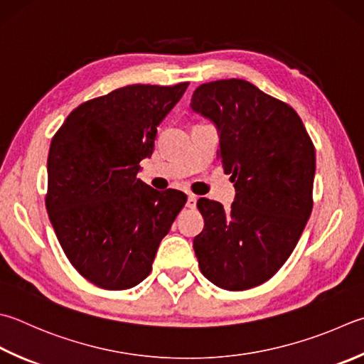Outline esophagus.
I'll use <instances>...</instances> for the list:
<instances>
[{
    "mask_svg": "<svg viewBox=\"0 0 364 364\" xmlns=\"http://www.w3.org/2000/svg\"><path fill=\"white\" fill-rule=\"evenodd\" d=\"M196 201H198V196H195V195H188L187 208H190V209H195V208H196Z\"/></svg>",
    "mask_w": 364,
    "mask_h": 364,
    "instance_id": "34e87169",
    "label": "esophagus"
}]
</instances>
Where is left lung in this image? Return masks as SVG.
<instances>
[{"instance_id": "obj_1", "label": "left lung", "mask_w": 364, "mask_h": 364, "mask_svg": "<svg viewBox=\"0 0 364 364\" xmlns=\"http://www.w3.org/2000/svg\"><path fill=\"white\" fill-rule=\"evenodd\" d=\"M190 107L215 125L217 159L236 190L228 210L198 200V264L223 290L253 289L282 267L309 220L314 144L293 107L242 79L200 85Z\"/></svg>"}]
</instances>
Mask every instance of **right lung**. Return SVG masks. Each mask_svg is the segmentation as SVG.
<instances>
[{
	"mask_svg": "<svg viewBox=\"0 0 364 364\" xmlns=\"http://www.w3.org/2000/svg\"><path fill=\"white\" fill-rule=\"evenodd\" d=\"M188 87L127 85L84 102L50 142L46 208L58 242L80 276L127 290L152 269L187 195L138 179L156 127Z\"/></svg>",
	"mask_w": 364,
	"mask_h": 364,
	"instance_id": "obj_1",
	"label": "right lung"
}]
</instances>
